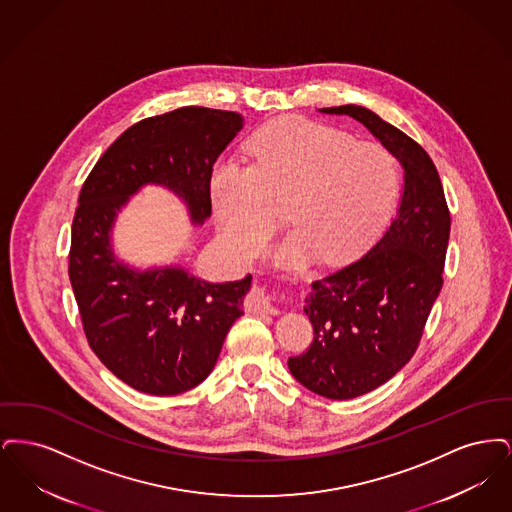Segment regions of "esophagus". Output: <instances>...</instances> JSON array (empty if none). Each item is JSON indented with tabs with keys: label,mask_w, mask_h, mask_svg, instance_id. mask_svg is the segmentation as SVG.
<instances>
[{
	"label": "esophagus",
	"mask_w": 512,
	"mask_h": 512,
	"mask_svg": "<svg viewBox=\"0 0 512 512\" xmlns=\"http://www.w3.org/2000/svg\"><path fill=\"white\" fill-rule=\"evenodd\" d=\"M276 301H278L276 293L270 292L265 286H255L247 295V307L259 313H276L278 311Z\"/></svg>",
	"instance_id": "34e87169"
}]
</instances>
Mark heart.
<instances>
[{"label":"heart","instance_id":"heart-1","mask_svg":"<svg viewBox=\"0 0 512 512\" xmlns=\"http://www.w3.org/2000/svg\"><path fill=\"white\" fill-rule=\"evenodd\" d=\"M247 153L251 165L222 159L211 172L222 234L245 255L261 253L278 224L274 203L290 199L293 230L274 255L284 268L349 259L384 228L401 190L388 147L307 119L268 122Z\"/></svg>","mask_w":512,"mask_h":512}]
</instances>
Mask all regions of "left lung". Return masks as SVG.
Listing matches in <instances>:
<instances>
[{"instance_id":"obj_1","label":"left lung","mask_w":512,"mask_h":512,"mask_svg":"<svg viewBox=\"0 0 512 512\" xmlns=\"http://www.w3.org/2000/svg\"><path fill=\"white\" fill-rule=\"evenodd\" d=\"M320 113L365 124L405 171L386 232L363 257L313 282L305 315L315 338L288 359L299 384L343 401L376 390L411 361L443 286L451 215L438 169L413 138L361 105Z\"/></svg>"}]
</instances>
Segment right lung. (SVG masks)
I'll return each instance as SVG.
<instances>
[{
  "instance_id": "1",
  "label": "right lung",
  "mask_w": 512,
  "mask_h": 512,
  "mask_svg": "<svg viewBox=\"0 0 512 512\" xmlns=\"http://www.w3.org/2000/svg\"><path fill=\"white\" fill-rule=\"evenodd\" d=\"M234 111L180 107L136 122L99 157L74 213L69 278L84 334L119 380L149 395L201 384L244 315L251 274L213 284L182 267L136 270L115 257L111 230L146 184L178 195L195 224L211 217V172L242 130Z\"/></svg>"
}]
</instances>
